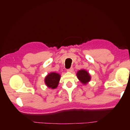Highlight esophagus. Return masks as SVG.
<instances>
[{
	"instance_id": "1",
	"label": "esophagus",
	"mask_w": 130,
	"mask_h": 130,
	"mask_svg": "<svg viewBox=\"0 0 130 130\" xmlns=\"http://www.w3.org/2000/svg\"><path fill=\"white\" fill-rule=\"evenodd\" d=\"M73 70H74L73 68L71 67L70 68H69V69H67V72H70V73H72V72H73Z\"/></svg>"
}]
</instances>
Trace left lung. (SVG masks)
<instances>
[{
	"mask_svg": "<svg viewBox=\"0 0 130 130\" xmlns=\"http://www.w3.org/2000/svg\"><path fill=\"white\" fill-rule=\"evenodd\" d=\"M76 76L78 79L84 85L87 84L88 82L90 81V78H91L89 73L85 69L78 70L77 72Z\"/></svg>",
	"mask_w": 130,
	"mask_h": 130,
	"instance_id": "1",
	"label": "left lung"
}]
</instances>
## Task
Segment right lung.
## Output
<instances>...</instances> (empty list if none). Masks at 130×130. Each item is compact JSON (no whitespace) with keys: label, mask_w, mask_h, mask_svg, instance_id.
I'll list each match as a JSON object with an SVG mask.
<instances>
[{"label":"right lung","mask_w":130,"mask_h":130,"mask_svg":"<svg viewBox=\"0 0 130 130\" xmlns=\"http://www.w3.org/2000/svg\"><path fill=\"white\" fill-rule=\"evenodd\" d=\"M61 75L56 73H50L48 74L44 79L45 84L48 87L55 89L57 88L59 81L60 80Z\"/></svg>","instance_id":"right-lung-1"}]
</instances>
